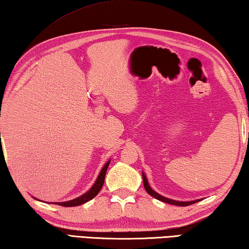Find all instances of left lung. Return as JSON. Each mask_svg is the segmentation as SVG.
Listing matches in <instances>:
<instances>
[{"label": "left lung", "mask_w": 249, "mask_h": 249, "mask_svg": "<svg viewBox=\"0 0 249 249\" xmlns=\"http://www.w3.org/2000/svg\"><path fill=\"white\" fill-rule=\"evenodd\" d=\"M142 180H143V187L144 189H146V192L149 194V195L152 196L153 198H156V199L158 200H161L163 202H166V203H170V205H175V206H182V207H186V206H189V205H193V203L195 202H198L199 201V199L198 200H194V201H176V200H172V199H169V198H165L163 196L159 195V194L156 193L153 189L149 186L148 184V180H147V178L144 176V174L142 173Z\"/></svg>", "instance_id": "left-lung-1"}]
</instances>
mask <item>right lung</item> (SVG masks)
Here are the masks:
<instances>
[{"label": "right lung", "mask_w": 249, "mask_h": 249, "mask_svg": "<svg viewBox=\"0 0 249 249\" xmlns=\"http://www.w3.org/2000/svg\"><path fill=\"white\" fill-rule=\"evenodd\" d=\"M109 164H110V161H107V163H106V165L103 166V169L101 170L100 174H99L98 178L96 180V183H94V185L91 187V189H90L89 192L84 194L83 196L76 198V199L70 200V201H65V202H57V205H61L63 207H75V206L83 205V203L87 202L89 200H91L92 198L96 197L98 195V193L101 191V188L103 186V183H105L106 173H107V166H109Z\"/></svg>", "instance_id": "obj_1"}]
</instances>
